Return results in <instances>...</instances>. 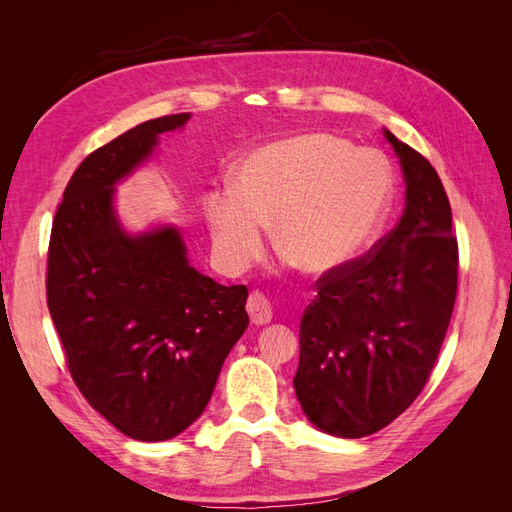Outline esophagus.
<instances>
[{
	"label": "esophagus",
	"mask_w": 512,
	"mask_h": 512,
	"mask_svg": "<svg viewBox=\"0 0 512 512\" xmlns=\"http://www.w3.org/2000/svg\"><path fill=\"white\" fill-rule=\"evenodd\" d=\"M247 314H250L254 324H267L273 318V307L265 292L252 290L250 297H247Z\"/></svg>",
	"instance_id": "obj_1"
}]
</instances>
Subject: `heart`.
Returning a JSON list of instances; mask_svg holds the SVG:
<instances>
[{"label": "heart", "mask_w": 512, "mask_h": 512, "mask_svg": "<svg viewBox=\"0 0 512 512\" xmlns=\"http://www.w3.org/2000/svg\"><path fill=\"white\" fill-rule=\"evenodd\" d=\"M393 198L382 153L342 136L309 132L256 149L235 173V190L207 198L213 245L243 269L262 256L275 224L280 254L305 273L350 265L376 239Z\"/></svg>", "instance_id": "b5f03b06"}]
</instances>
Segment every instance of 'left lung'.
I'll use <instances>...</instances> for the list:
<instances>
[{"instance_id":"left-lung-1","label":"left lung","mask_w":512,"mask_h":512,"mask_svg":"<svg viewBox=\"0 0 512 512\" xmlns=\"http://www.w3.org/2000/svg\"><path fill=\"white\" fill-rule=\"evenodd\" d=\"M406 179L399 224L318 280L299 331L294 393L318 429L365 438L421 395L457 297L459 247L436 168L384 130Z\"/></svg>"}]
</instances>
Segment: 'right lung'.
<instances>
[{"mask_svg": "<svg viewBox=\"0 0 512 512\" xmlns=\"http://www.w3.org/2000/svg\"><path fill=\"white\" fill-rule=\"evenodd\" d=\"M188 119L145 121L89 153L51 228L46 303L70 376L91 408L141 442L175 438L203 414L250 324L247 288L190 267L177 228L132 237L113 209L115 183Z\"/></svg>", "mask_w": 512, "mask_h": 512, "instance_id": "obj_1", "label": "right lung"}]
</instances>
